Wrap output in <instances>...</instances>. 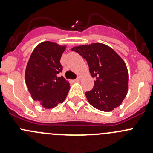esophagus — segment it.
<instances>
[{"mask_svg": "<svg viewBox=\"0 0 153 153\" xmlns=\"http://www.w3.org/2000/svg\"><path fill=\"white\" fill-rule=\"evenodd\" d=\"M78 81H80V78H77L76 79L73 80V82H78Z\"/></svg>", "mask_w": 153, "mask_h": 153, "instance_id": "esophagus-1", "label": "esophagus"}]
</instances>
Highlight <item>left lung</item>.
<instances>
[{
  "label": "left lung",
  "instance_id": "left-lung-1",
  "mask_svg": "<svg viewBox=\"0 0 153 153\" xmlns=\"http://www.w3.org/2000/svg\"><path fill=\"white\" fill-rule=\"evenodd\" d=\"M87 61L94 86L86 92L89 104L97 109L110 112L121 104L128 91L129 75L122 58L109 46L101 43L73 47Z\"/></svg>",
  "mask_w": 153,
  "mask_h": 153
}]
</instances>
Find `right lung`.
<instances>
[{
    "label": "right lung",
    "mask_w": 153,
    "mask_h": 153,
    "mask_svg": "<svg viewBox=\"0 0 153 153\" xmlns=\"http://www.w3.org/2000/svg\"><path fill=\"white\" fill-rule=\"evenodd\" d=\"M66 46L51 41L38 44L31 54L25 72V81L32 99L43 107L52 109L64 102L70 86L58 74L62 72L60 63Z\"/></svg>",
    "instance_id": "1"
}]
</instances>
